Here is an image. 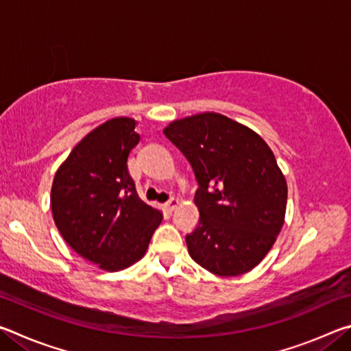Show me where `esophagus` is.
<instances>
[{"instance_id":"34e87169","label":"esophagus","mask_w":351,"mask_h":351,"mask_svg":"<svg viewBox=\"0 0 351 351\" xmlns=\"http://www.w3.org/2000/svg\"><path fill=\"white\" fill-rule=\"evenodd\" d=\"M165 209H167L169 212H173V210H176L178 207H180V201H178L176 198H171L169 203H165Z\"/></svg>"}]
</instances>
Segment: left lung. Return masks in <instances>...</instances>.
I'll use <instances>...</instances> for the list:
<instances>
[{
	"label": "left lung",
	"mask_w": 351,
	"mask_h": 351,
	"mask_svg": "<svg viewBox=\"0 0 351 351\" xmlns=\"http://www.w3.org/2000/svg\"><path fill=\"white\" fill-rule=\"evenodd\" d=\"M164 134L192 164L199 223L187 249L212 274L235 277L271 251L287 213L288 186L269 145L243 123L207 111L170 122Z\"/></svg>",
	"instance_id": "1"
}]
</instances>
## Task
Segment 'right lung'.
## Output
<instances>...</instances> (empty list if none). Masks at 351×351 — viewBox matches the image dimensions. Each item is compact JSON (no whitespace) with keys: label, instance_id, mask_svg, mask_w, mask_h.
<instances>
[{"label":"right lung","instance_id":"obj_1","mask_svg":"<svg viewBox=\"0 0 351 351\" xmlns=\"http://www.w3.org/2000/svg\"><path fill=\"white\" fill-rule=\"evenodd\" d=\"M138 122L112 117L88 133L54 175L52 218L64 241L100 269H127L144 257L162 212L136 193L127 159Z\"/></svg>","mask_w":351,"mask_h":351}]
</instances>
